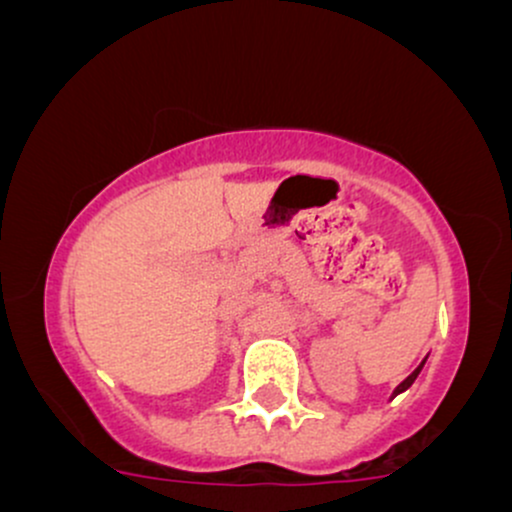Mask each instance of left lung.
<instances>
[{"instance_id":"obj_1","label":"left lung","mask_w":512,"mask_h":512,"mask_svg":"<svg viewBox=\"0 0 512 512\" xmlns=\"http://www.w3.org/2000/svg\"><path fill=\"white\" fill-rule=\"evenodd\" d=\"M424 363H426V358H424V361H421V363H419V368H416V370H414V373H411V375H409V378H404V380H402V383H399V385L395 387V392H392V397H397V395H399V392H404V390H407V387H409L411 383H414V380H416V375H419V373H421V368H424Z\"/></svg>"}]
</instances>
